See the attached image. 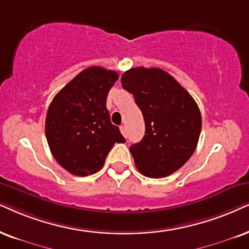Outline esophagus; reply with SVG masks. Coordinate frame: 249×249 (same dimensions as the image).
<instances>
[{
    "label": "esophagus",
    "mask_w": 249,
    "mask_h": 249,
    "mask_svg": "<svg viewBox=\"0 0 249 249\" xmlns=\"http://www.w3.org/2000/svg\"><path fill=\"white\" fill-rule=\"evenodd\" d=\"M119 130H121L122 134L124 135V137H126V126H125V125H121V126H119Z\"/></svg>",
    "instance_id": "esophagus-1"
}]
</instances>
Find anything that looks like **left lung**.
Segmentation results:
<instances>
[{
  "label": "left lung",
  "instance_id": "left-lung-1",
  "mask_svg": "<svg viewBox=\"0 0 249 249\" xmlns=\"http://www.w3.org/2000/svg\"><path fill=\"white\" fill-rule=\"evenodd\" d=\"M122 86L133 94L146 131L130 152L140 174L163 178L193 155L201 133V112L191 94L168 72L143 67L124 72Z\"/></svg>",
  "mask_w": 249,
  "mask_h": 249
}]
</instances>
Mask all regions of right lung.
<instances>
[{"instance_id":"1","label":"right lung","mask_w":249,"mask_h":249,"mask_svg":"<svg viewBox=\"0 0 249 249\" xmlns=\"http://www.w3.org/2000/svg\"><path fill=\"white\" fill-rule=\"evenodd\" d=\"M118 73L100 67L85 69L65 85L50 103L46 137L54 159L74 176L101 170L116 142H125L111 124L107 96Z\"/></svg>"}]
</instances>
